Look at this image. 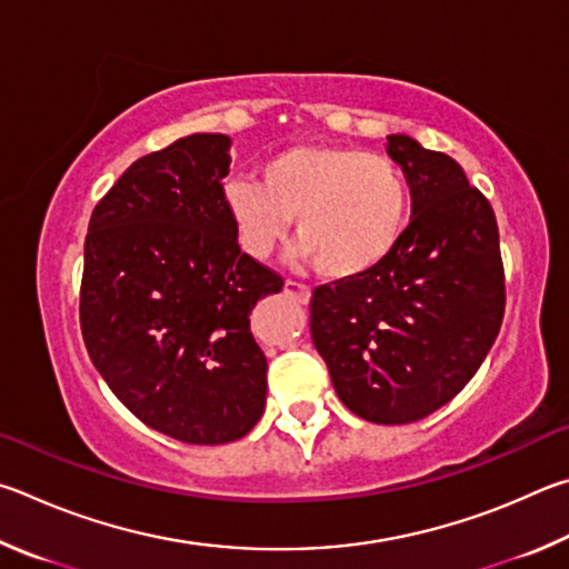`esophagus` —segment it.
I'll list each match as a JSON object with an SVG mask.
<instances>
[{
    "label": "esophagus",
    "mask_w": 569,
    "mask_h": 569,
    "mask_svg": "<svg viewBox=\"0 0 569 569\" xmlns=\"http://www.w3.org/2000/svg\"><path fill=\"white\" fill-rule=\"evenodd\" d=\"M284 295L292 297L295 302L307 305V302H310V297H312V290L307 284H300V282H292V279H287V282H284Z\"/></svg>",
    "instance_id": "esophagus-1"
}]
</instances>
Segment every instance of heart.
Listing matches in <instances>:
<instances>
[{
    "label": "heart",
    "mask_w": 569,
    "mask_h": 569,
    "mask_svg": "<svg viewBox=\"0 0 569 569\" xmlns=\"http://www.w3.org/2000/svg\"><path fill=\"white\" fill-rule=\"evenodd\" d=\"M262 182L229 179L224 214L239 249L267 259L292 227L297 257L327 279H355L382 264L410 217V184L390 157L347 144L300 142L259 167Z\"/></svg>",
    "instance_id": "1"
}]
</instances>
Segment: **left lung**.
Returning <instances> with one entry per match:
<instances>
[{
    "label": "left lung",
    "instance_id": "8db88e82",
    "mask_svg": "<svg viewBox=\"0 0 569 569\" xmlns=\"http://www.w3.org/2000/svg\"><path fill=\"white\" fill-rule=\"evenodd\" d=\"M387 154L412 217L372 272L317 287L310 330L335 392L367 422L407 425L447 405L480 370L505 315L500 232L452 157L407 134Z\"/></svg>",
    "mask_w": 569,
    "mask_h": 569
}]
</instances>
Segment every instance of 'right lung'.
<instances>
[{
  "label": "right lung",
  "mask_w": 569,
  "mask_h": 569,
  "mask_svg": "<svg viewBox=\"0 0 569 569\" xmlns=\"http://www.w3.org/2000/svg\"><path fill=\"white\" fill-rule=\"evenodd\" d=\"M227 134L179 137L117 179L89 219L79 322L119 402L187 445L244 437L267 357L249 315L282 277L239 249L222 204Z\"/></svg>",
  "instance_id": "right-lung-1"
}]
</instances>
